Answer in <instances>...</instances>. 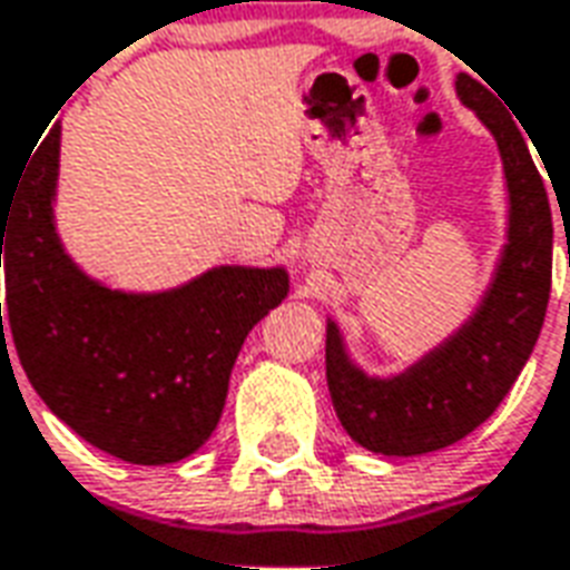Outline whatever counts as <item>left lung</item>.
<instances>
[{"instance_id":"8db88e82","label":"left lung","mask_w":570,"mask_h":570,"mask_svg":"<svg viewBox=\"0 0 570 570\" xmlns=\"http://www.w3.org/2000/svg\"><path fill=\"white\" fill-rule=\"evenodd\" d=\"M456 92L499 145L508 180V244L474 314L392 377L365 374L350 360L338 323H326V381L335 414L356 444L381 456L435 453L489 420L532 356L550 302L553 214L529 132L522 135L471 75H459Z\"/></svg>"}]
</instances>
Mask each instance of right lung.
Masks as SVG:
<instances>
[{
  "label": "right lung",
  "mask_w": 570,
  "mask_h": 570,
  "mask_svg": "<svg viewBox=\"0 0 570 570\" xmlns=\"http://www.w3.org/2000/svg\"><path fill=\"white\" fill-rule=\"evenodd\" d=\"M27 163L0 205V350L14 338L32 390L87 444L132 465L187 459L220 423L238 350L289 274L217 265L163 293L111 289L57 235L60 124Z\"/></svg>",
  "instance_id": "right-lung-1"
}]
</instances>
